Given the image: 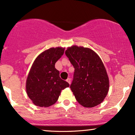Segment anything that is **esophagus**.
Instances as JSON below:
<instances>
[{"mask_svg":"<svg viewBox=\"0 0 135 135\" xmlns=\"http://www.w3.org/2000/svg\"><path fill=\"white\" fill-rule=\"evenodd\" d=\"M66 81H67L68 83H69L70 84V83H71V81H70V78H67V79H66Z\"/></svg>","mask_w":135,"mask_h":135,"instance_id":"1","label":"esophagus"}]
</instances>
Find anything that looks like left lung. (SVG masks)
<instances>
[{
  "mask_svg": "<svg viewBox=\"0 0 135 135\" xmlns=\"http://www.w3.org/2000/svg\"><path fill=\"white\" fill-rule=\"evenodd\" d=\"M65 55L75 69L71 90L79 104L93 107L103 101L109 88L105 66L97 54L89 48L69 47Z\"/></svg>",
  "mask_w": 135,
  "mask_h": 135,
  "instance_id": "left-lung-1",
  "label": "left lung"
}]
</instances>
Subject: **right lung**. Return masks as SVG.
I'll return each instance as SVG.
<instances>
[{"label":"right lung","mask_w":135,"mask_h":135,"mask_svg":"<svg viewBox=\"0 0 135 135\" xmlns=\"http://www.w3.org/2000/svg\"><path fill=\"white\" fill-rule=\"evenodd\" d=\"M64 48H51L36 59L26 80V93L36 105L49 107L58 100L61 91L69 84L60 78L55 68L57 61L64 53Z\"/></svg>","instance_id":"add662e5"}]
</instances>
